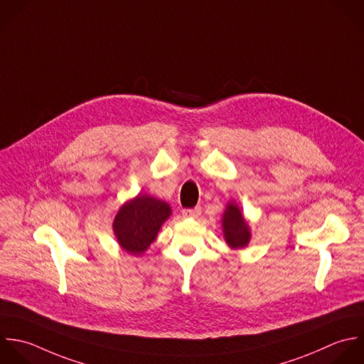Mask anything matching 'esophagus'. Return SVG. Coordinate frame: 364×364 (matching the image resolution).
Here are the masks:
<instances>
[{
  "label": "esophagus",
  "mask_w": 364,
  "mask_h": 364,
  "mask_svg": "<svg viewBox=\"0 0 364 364\" xmlns=\"http://www.w3.org/2000/svg\"><path fill=\"white\" fill-rule=\"evenodd\" d=\"M200 214H201V208L200 207L183 210V217H186V218H197Z\"/></svg>",
  "instance_id": "1"
}]
</instances>
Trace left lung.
<instances>
[{
  "label": "left lung",
  "mask_w": 364,
  "mask_h": 364,
  "mask_svg": "<svg viewBox=\"0 0 364 364\" xmlns=\"http://www.w3.org/2000/svg\"><path fill=\"white\" fill-rule=\"evenodd\" d=\"M223 231L227 244L232 250L245 248L251 240L250 225L235 203L227 204L223 215Z\"/></svg>",
  "instance_id": "1"
}]
</instances>
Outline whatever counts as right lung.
Masks as SVG:
<instances>
[{"instance_id": "obj_1", "label": "right lung", "mask_w": 364, "mask_h": 364, "mask_svg": "<svg viewBox=\"0 0 364 364\" xmlns=\"http://www.w3.org/2000/svg\"><path fill=\"white\" fill-rule=\"evenodd\" d=\"M170 215L171 208L166 201L139 194L119 208L113 220V232L126 252L140 255L156 240Z\"/></svg>"}]
</instances>
